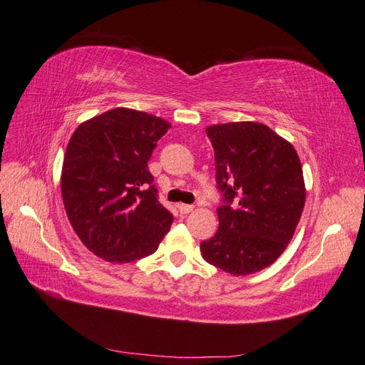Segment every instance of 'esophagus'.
Returning <instances> with one entry per match:
<instances>
[{
  "instance_id": "1",
  "label": "esophagus",
  "mask_w": 365,
  "mask_h": 365,
  "mask_svg": "<svg viewBox=\"0 0 365 365\" xmlns=\"http://www.w3.org/2000/svg\"><path fill=\"white\" fill-rule=\"evenodd\" d=\"M192 210H195V207H192V205H188V204H180V205H178V212H180L182 215H188Z\"/></svg>"
}]
</instances>
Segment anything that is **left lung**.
<instances>
[{
	"instance_id": "8db88e82",
	"label": "left lung",
	"mask_w": 365,
	"mask_h": 365,
	"mask_svg": "<svg viewBox=\"0 0 365 365\" xmlns=\"http://www.w3.org/2000/svg\"><path fill=\"white\" fill-rule=\"evenodd\" d=\"M205 131L222 205L218 232L200 243V252L234 276L257 273L285 251L299 222L306 202L299 157L263 123H218Z\"/></svg>"
}]
</instances>
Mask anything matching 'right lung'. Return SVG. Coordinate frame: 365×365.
Returning <instances> with one entry per match:
<instances>
[{
	"label": "right lung",
	"mask_w": 365,
	"mask_h": 365,
	"mask_svg": "<svg viewBox=\"0 0 365 365\" xmlns=\"http://www.w3.org/2000/svg\"><path fill=\"white\" fill-rule=\"evenodd\" d=\"M169 128L153 114L114 108L73 131L61 192L75 234L97 257L139 260L157 251L169 232L174 216L158 202L147 168Z\"/></svg>",
	"instance_id": "add662e5"
}]
</instances>
